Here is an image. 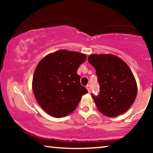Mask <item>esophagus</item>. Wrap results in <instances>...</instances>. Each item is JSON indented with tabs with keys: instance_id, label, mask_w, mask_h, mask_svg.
<instances>
[{
	"instance_id": "1",
	"label": "esophagus",
	"mask_w": 153,
	"mask_h": 153,
	"mask_svg": "<svg viewBox=\"0 0 153 153\" xmlns=\"http://www.w3.org/2000/svg\"><path fill=\"white\" fill-rule=\"evenodd\" d=\"M86 88H87V90H88V92H90V85H87V86H86Z\"/></svg>"
}]
</instances>
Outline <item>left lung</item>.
<instances>
[{
  "instance_id": "8db88e82",
  "label": "left lung",
  "mask_w": 153,
  "mask_h": 153,
  "mask_svg": "<svg viewBox=\"0 0 153 153\" xmlns=\"http://www.w3.org/2000/svg\"><path fill=\"white\" fill-rule=\"evenodd\" d=\"M88 59L100 86L99 94H92L98 109L111 117L125 113L137 94L136 80L128 65L113 55H91Z\"/></svg>"
}]
</instances>
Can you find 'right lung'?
<instances>
[{
    "label": "right lung",
    "instance_id": "obj_1",
    "mask_svg": "<svg viewBox=\"0 0 153 153\" xmlns=\"http://www.w3.org/2000/svg\"><path fill=\"white\" fill-rule=\"evenodd\" d=\"M86 60L84 54L61 50L49 54L38 64L33 76V92L38 104L50 115L65 117L88 93L77 74Z\"/></svg>",
    "mask_w": 153,
    "mask_h": 153
}]
</instances>
